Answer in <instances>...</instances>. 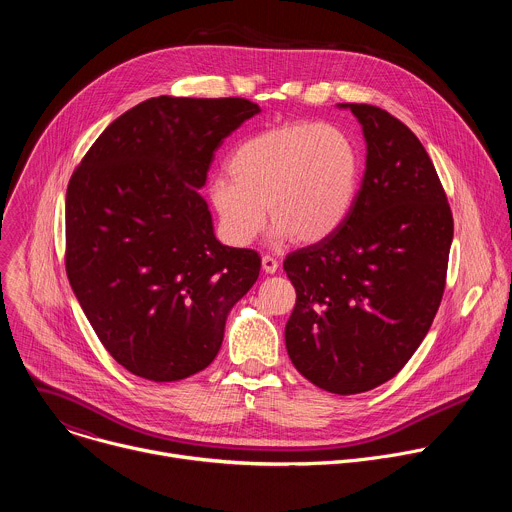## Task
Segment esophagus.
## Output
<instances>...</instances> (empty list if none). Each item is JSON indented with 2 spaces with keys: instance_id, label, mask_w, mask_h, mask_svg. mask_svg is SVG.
Here are the masks:
<instances>
[{
  "instance_id": "esophagus-1",
  "label": "esophagus",
  "mask_w": 512,
  "mask_h": 512,
  "mask_svg": "<svg viewBox=\"0 0 512 512\" xmlns=\"http://www.w3.org/2000/svg\"><path fill=\"white\" fill-rule=\"evenodd\" d=\"M261 267H263V271H265V273H275V271H277V267H279V263H277V259H273V257L265 255V257L261 259Z\"/></svg>"
}]
</instances>
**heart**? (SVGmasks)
<instances>
[{
  "label": "heart",
  "instance_id": "heart-1",
  "mask_svg": "<svg viewBox=\"0 0 512 512\" xmlns=\"http://www.w3.org/2000/svg\"><path fill=\"white\" fill-rule=\"evenodd\" d=\"M229 172L208 182V202L225 243L247 247L269 216L275 243L314 245L330 239L350 216L362 154L346 129L296 121L241 141Z\"/></svg>",
  "mask_w": 512,
  "mask_h": 512
}]
</instances>
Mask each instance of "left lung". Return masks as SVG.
I'll list each match as a JSON object with an SVG mask.
<instances>
[{"instance_id": "8db88e82", "label": "left lung", "mask_w": 512, "mask_h": 512, "mask_svg": "<svg viewBox=\"0 0 512 512\" xmlns=\"http://www.w3.org/2000/svg\"><path fill=\"white\" fill-rule=\"evenodd\" d=\"M336 107L358 119L367 168L346 223L283 261L298 294L285 348L316 387L356 395L393 379L425 338L444 296L454 221L407 125L373 105Z\"/></svg>"}]
</instances>
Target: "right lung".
Listing matches in <instances>:
<instances>
[{
	"label": "right lung",
	"instance_id": "obj_1",
	"mask_svg": "<svg viewBox=\"0 0 512 512\" xmlns=\"http://www.w3.org/2000/svg\"><path fill=\"white\" fill-rule=\"evenodd\" d=\"M257 113L237 97L148 99L99 135L68 182L70 287L107 352L141 379L206 369L259 277L255 251L214 237L198 192L223 139Z\"/></svg>",
	"mask_w": 512,
	"mask_h": 512
}]
</instances>
